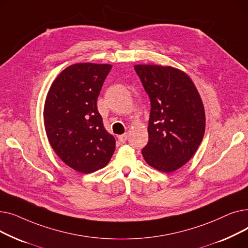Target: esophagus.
<instances>
[{"label": "esophagus", "instance_id": "34e87169", "mask_svg": "<svg viewBox=\"0 0 248 248\" xmlns=\"http://www.w3.org/2000/svg\"><path fill=\"white\" fill-rule=\"evenodd\" d=\"M127 140V134H124V135H121L119 136V140L121 142H125Z\"/></svg>", "mask_w": 248, "mask_h": 248}]
</instances>
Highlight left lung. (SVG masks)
<instances>
[{
  "label": "left lung",
  "instance_id": "obj_1",
  "mask_svg": "<svg viewBox=\"0 0 248 248\" xmlns=\"http://www.w3.org/2000/svg\"><path fill=\"white\" fill-rule=\"evenodd\" d=\"M151 100L149 141L141 154L157 170L171 173L197 151L205 133V111L198 90L183 71L161 65H135Z\"/></svg>",
  "mask_w": 248,
  "mask_h": 248
}]
</instances>
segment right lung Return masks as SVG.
I'll use <instances>...</instances> for the list:
<instances>
[{
	"label": "right lung",
	"instance_id": "obj_1",
	"mask_svg": "<svg viewBox=\"0 0 248 248\" xmlns=\"http://www.w3.org/2000/svg\"><path fill=\"white\" fill-rule=\"evenodd\" d=\"M111 69L109 64L77 63L52 83L44 104L48 140L58 157L73 170L95 172L110 161L115 140L103 126L96 101Z\"/></svg>",
	"mask_w": 248,
	"mask_h": 248
}]
</instances>
